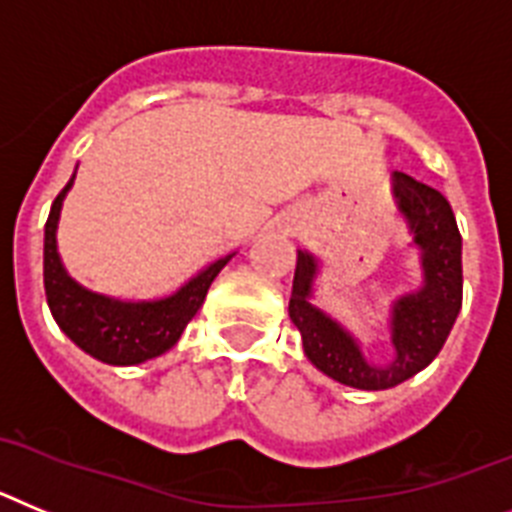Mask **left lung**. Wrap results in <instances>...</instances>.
<instances>
[{
	"instance_id": "obj_1",
	"label": "left lung",
	"mask_w": 512,
	"mask_h": 512,
	"mask_svg": "<svg viewBox=\"0 0 512 512\" xmlns=\"http://www.w3.org/2000/svg\"><path fill=\"white\" fill-rule=\"evenodd\" d=\"M394 195L410 221L425 268V288L394 304L391 337L397 358L389 366L366 363L353 337L309 304L311 278L317 265L306 252H299L288 301V314L299 327L306 358L330 379L366 391L391 389L428 366L441 353L464 296L461 231L446 195L404 172H394Z\"/></svg>"
}]
</instances>
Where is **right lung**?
<instances>
[{
	"mask_svg": "<svg viewBox=\"0 0 512 512\" xmlns=\"http://www.w3.org/2000/svg\"><path fill=\"white\" fill-rule=\"evenodd\" d=\"M71 182L74 180L66 182V188L53 201L46 221V242H43V286L53 319L84 353L110 366H133L167 353L180 340L190 319L198 314L208 286L231 260V255L208 265L188 286H182L175 296L162 301L123 304L84 291L66 275L56 252V224H59L61 201Z\"/></svg>",
	"mask_w": 512,
	"mask_h": 512,
	"instance_id": "1",
	"label": "right lung"
}]
</instances>
